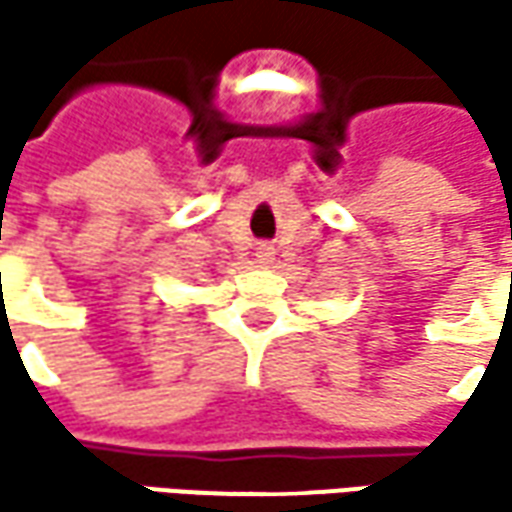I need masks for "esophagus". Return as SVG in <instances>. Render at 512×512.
Segmentation results:
<instances>
[{
    "label": "esophagus",
    "mask_w": 512,
    "mask_h": 512,
    "mask_svg": "<svg viewBox=\"0 0 512 512\" xmlns=\"http://www.w3.org/2000/svg\"><path fill=\"white\" fill-rule=\"evenodd\" d=\"M256 262L265 267L273 265V262H276V250H273L270 245H259L256 247Z\"/></svg>",
    "instance_id": "1"
}]
</instances>
